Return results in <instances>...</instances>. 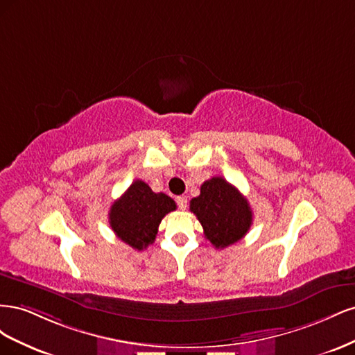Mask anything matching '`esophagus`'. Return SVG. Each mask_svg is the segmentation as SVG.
<instances>
[{
	"label": "esophagus",
	"mask_w": 355,
	"mask_h": 355,
	"mask_svg": "<svg viewBox=\"0 0 355 355\" xmlns=\"http://www.w3.org/2000/svg\"><path fill=\"white\" fill-rule=\"evenodd\" d=\"M176 202H178V207H179L180 210H185L187 206H188V200H187V197H184V196L176 197Z\"/></svg>",
	"instance_id": "obj_1"
}]
</instances>
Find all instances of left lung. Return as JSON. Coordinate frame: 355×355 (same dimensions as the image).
<instances>
[{
    "mask_svg": "<svg viewBox=\"0 0 355 355\" xmlns=\"http://www.w3.org/2000/svg\"><path fill=\"white\" fill-rule=\"evenodd\" d=\"M206 237L216 249L240 241L252 227L253 213L249 201L223 178L204 182L200 196L189 201Z\"/></svg>",
    "mask_w": 355,
    "mask_h": 355,
    "instance_id": "1",
    "label": "left lung"
}]
</instances>
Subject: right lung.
I'll use <instances>...</instances> for the list:
<instances>
[{"instance_id": "1", "label": "right lung", "mask_w": 355, "mask_h": 355, "mask_svg": "<svg viewBox=\"0 0 355 355\" xmlns=\"http://www.w3.org/2000/svg\"><path fill=\"white\" fill-rule=\"evenodd\" d=\"M176 210L173 198L154 192L144 180H135L124 194L114 201L110 210V225L121 241L144 250L155 241L159 222Z\"/></svg>"}]
</instances>
